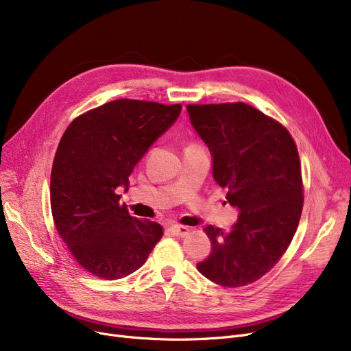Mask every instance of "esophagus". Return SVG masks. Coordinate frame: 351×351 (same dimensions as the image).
Segmentation results:
<instances>
[{"instance_id":"34e87169","label":"esophagus","mask_w":351,"mask_h":351,"mask_svg":"<svg viewBox=\"0 0 351 351\" xmlns=\"http://www.w3.org/2000/svg\"><path fill=\"white\" fill-rule=\"evenodd\" d=\"M169 230L172 232V234H175V236H179V237H185V236H188L189 234V228H186V226H180V225H172L171 228H169Z\"/></svg>"}]
</instances>
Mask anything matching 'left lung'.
Here are the masks:
<instances>
[{
  "instance_id": "8db88e82",
  "label": "left lung",
  "mask_w": 351,
  "mask_h": 351,
  "mask_svg": "<svg viewBox=\"0 0 351 351\" xmlns=\"http://www.w3.org/2000/svg\"><path fill=\"white\" fill-rule=\"evenodd\" d=\"M213 156V178L239 209L226 233L206 226L212 253L197 270L223 287L259 280L287 250L303 210L298 146L287 129L245 102L188 105Z\"/></svg>"
}]
</instances>
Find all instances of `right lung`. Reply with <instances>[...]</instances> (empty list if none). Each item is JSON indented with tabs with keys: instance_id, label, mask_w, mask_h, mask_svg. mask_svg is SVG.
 I'll use <instances>...</instances> for the list:
<instances>
[{
	"instance_id": "obj_1",
	"label": "right lung",
	"mask_w": 351,
	"mask_h": 351,
	"mask_svg": "<svg viewBox=\"0 0 351 351\" xmlns=\"http://www.w3.org/2000/svg\"><path fill=\"white\" fill-rule=\"evenodd\" d=\"M180 109V104L117 99L65 129L51 171L53 225L73 259L99 279L138 270L163 236L159 223L129 215L117 189H128L135 165Z\"/></svg>"
}]
</instances>
